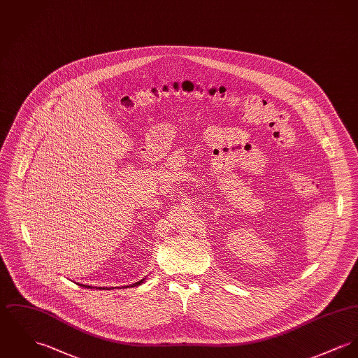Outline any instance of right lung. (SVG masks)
<instances>
[{
	"mask_svg": "<svg viewBox=\"0 0 358 358\" xmlns=\"http://www.w3.org/2000/svg\"><path fill=\"white\" fill-rule=\"evenodd\" d=\"M145 281H146V278H143V280H140L138 282H136V284H131V285L129 286H130V287H134V286L143 285ZM77 285L83 286V287H87V289H94L92 286L90 285H83V284H77ZM129 286H123V287H129ZM95 289H100V290H103V289H106V287H100V286H97V287H95Z\"/></svg>",
	"mask_w": 358,
	"mask_h": 358,
	"instance_id": "1",
	"label": "right lung"
}]
</instances>
